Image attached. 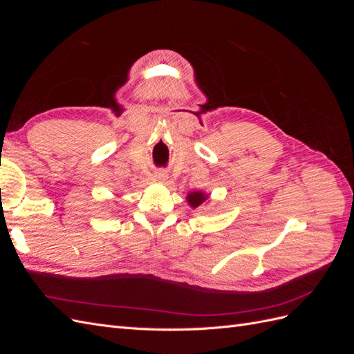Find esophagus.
Masks as SVG:
<instances>
[{
    "mask_svg": "<svg viewBox=\"0 0 354 354\" xmlns=\"http://www.w3.org/2000/svg\"><path fill=\"white\" fill-rule=\"evenodd\" d=\"M155 177H156V180H158V181H164V180L167 178V176H165L164 173H158Z\"/></svg>",
    "mask_w": 354,
    "mask_h": 354,
    "instance_id": "obj_1",
    "label": "esophagus"
}]
</instances>
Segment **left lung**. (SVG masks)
Returning a JSON list of instances; mask_svg holds the SVG:
<instances>
[{
	"label": "left lung",
	"mask_w": 354,
	"mask_h": 354,
	"mask_svg": "<svg viewBox=\"0 0 354 354\" xmlns=\"http://www.w3.org/2000/svg\"><path fill=\"white\" fill-rule=\"evenodd\" d=\"M186 201L192 208H198V207L202 205V203H205V202L209 201V195L203 194V192H201V190L190 192V194H187V196H186Z\"/></svg>",
	"instance_id": "8db88e82"
}]
</instances>
